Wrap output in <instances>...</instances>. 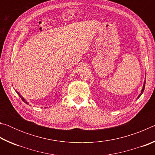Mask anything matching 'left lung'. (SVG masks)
Segmentation results:
<instances>
[{
	"mask_svg": "<svg viewBox=\"0 0 155 155\" xmlns=\"http://www.w3.org/2000/svg\"><path fill=\"white\" fill-rule=\"evenodd\" d=\"M145 84H146V81H144V83H143V88H142V90H141V94H140V95L138 96V97H137V98H140V97L141 96V94H143V91H144V88H145Z\"/></svg>",
	"mask_w": 155,
	"mask_h": 155,
	"instance_id": "obj_1",
	"label": "left lung"
}]
</instances>
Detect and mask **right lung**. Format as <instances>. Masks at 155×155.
<instances>
[{
    "mask_svg": "<svg viewBox=\"0 0 155 155\" xmlns=\"http://www.w3.org/2000/svg\"><path fill=\"white\" fill-rule=\"evenodd\" d=\"M16 92H17V93H18V95H19V96H20V98H21V99H22V101H23V102H24V103H26V104H28V103H27V101H25V98H23V97H22V96H21V95H20V94H19V93H18V91H16Z\"/></svg>",
    "mask_w": 155,
    "mask_h": 155,
    "instance_id": "1",
    "label": "right lung"
}]
</instances>
